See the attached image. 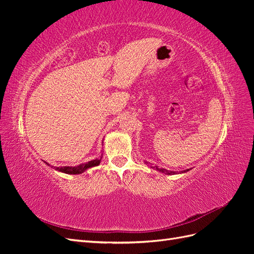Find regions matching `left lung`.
Wrapping results in <instances>:
<instances>
[{"label":"left lung","mask_w":254,"mask_h":254,"mask_svg":"<svg viewBox=\"0 0 254 254\" xmlns=\"http://www.w3.org/2000/svg\"><path fill=\"white\" fill-rule=\"evenodd\" d=\"M188 171H189V170H187V171H183V172L186 173V172H188ZM160 172L165 173V174H167V175H173V174H175V172H171V171H170V172H167L166 170H160ZM183 172H182V173H183Z\"/></svg>","instance_id":"1"}]
</instances>
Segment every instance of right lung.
I'll use <instances>...</instances> for the list:
<instances>
[{
  "label": "right lung",
  "instance_id": "obj_1",
  "mask_svg": "<svg viewBox=\"0 0 254 254\" xmlns=\"http://www.w3.org/2000/svg\"><path fill=\"white\" fill-rule=\"evenodd\" d=\"M101 162V159H95V160H92L90 162L87 163H83L81 165L78 166H75V167H71V166H64V167H54L55 170L59 171V172H63L65 174H72V175H76V174H81L82 172H84L88 168L92 167V166H96Z\"/></svg>",
  "mask_w": 254,
  "mask_h": 254
}]
</instances>
